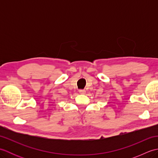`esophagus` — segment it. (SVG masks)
I'll use <instances>...</instances> for the list:
<instances>
[{"mask_svg":"<svg viewBox=\"0 0 158 158\" xmlns=\"http://www.w3.org/2000/svg\"><path fill=\"white\" fill-rule=\"evenodd\" d=\"M79 92L80 94H83L85 93V91L84 89H80Z\"/></svg>","mask_w":158,"mask_h":158,"instance_id":"34e87169","label":"esophagus"}]
</instances>
